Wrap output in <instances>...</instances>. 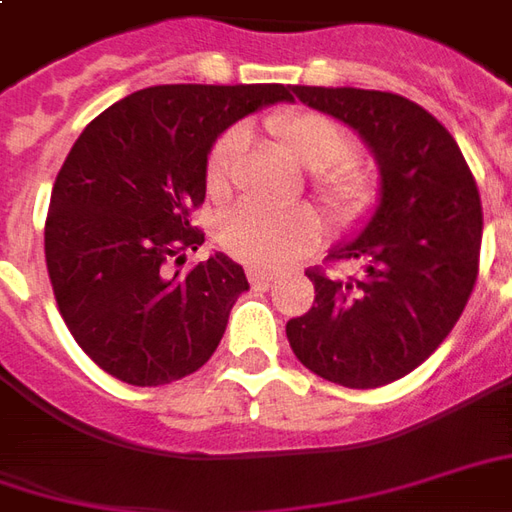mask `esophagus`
I'll return each mask as SVG.
<instances>
[{"mask_svg":"<svg viewBox=\"0 0 512 512\" xmlns=\"http://www.w3.org/2000/svg\"><path fill=\"white\" fill-rule=\"evenodd\" d=\"M246 277H249V282H252V288H268L271 282H274V277L268 274V271H263V268H246Z\"/></svg>","mask_w":512,"mask_h":512,"instance_id":"esophagus-1","label":"esophagus"}]
</instances>
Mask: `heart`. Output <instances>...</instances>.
Returning a JSON list of instances; mask_svg holds the SVG:
<instances>
[{
    "label": "heart",
    "mask_w": 512,
    "mask_h": 512,
    "mask_svg": "<svg viewBox=\"0 0 512 512\" xmlns=\"http://www.w3.org/2000/svg\"><path fill=\"white\" fill-rule=\"evenodd\" d=\"M268 138L282 155L313 171V191L338 219H355L374 199L371 171L349 155L352 138L338 121L313 110H285L266 121ZM238 135H221L207 157V188L221 194L230 180ZM321 238V221L310 207L266 210L241 205L219 227L221 249L257 268H285L307 255Z\"/></svg>",
    "instance_id": "1"
}]
</instances>
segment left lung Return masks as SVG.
<instances>
[{
  "mask_svg": "<svg viewBox=\"0 0 512 512\" xmlns=\"http://www.w3.org/2000/svg\"><path fill=\"white\" fill-rule=\"evenodd\" d=\"M291 94L363 138L380 202L357 238L330 252L363 260V274L307 271L316 302L285 332L318 377L380 388L421 366L463 313L480 266V191L449 130L405 96L318 85H291Z\"/></svg>",
  "mask_w": 512,
  "mask_h": 512,
  "instance_id": "obj_1",
  "label": "left lung"
}]
</instances>
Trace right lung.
<instances>
[{"instance_id": "right-lung-1", "label": "right lung", "mask_w": 512, "mask_h": 512, "mask_svg": "<svg viewBox=\"0 0 512 512\" xmlns=\"http://www.w3.org/2000/svg\"><path fill=\"white\" fill-rule=\"evenodd\" d=\"M291 99L285 85H155L99 113L57 174L44 249L60 316L116 380L155 388L216 352L244 268L210 255L188 274L166 260L202 246L207 155L221 132Z\"/></svg>"}]
</instances>
